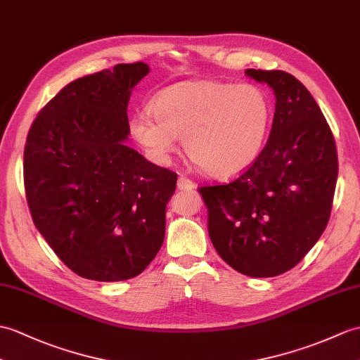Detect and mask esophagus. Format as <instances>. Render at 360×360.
<instances>
[{"label":"esophagus","mask_w":360,"mask_h":360,"mask_svg":"<svg viewBox=\"0 0 360 360\" xmlns=\"http://www.w3.org/2000/svg\"><path fill=\"white\" fill-rule=\"evenodd\" d=\"M195 187H196V184L193 181H190L187 176H179L178 178V188L179 190H191Z\"/></svg>","instance_id":"34e87169"}]
</instances>
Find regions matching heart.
Masks as SVG:
<instances>
[{
  "instance_id": "1",
  "label": "heart",
  "mask_w": 360,
  "mask_h": 360,
  "mask_svg": "<svg viewBox=\"0 0 360 360\" xmlns=\"http://www.w3.org/2000/svg\"><path fill=\"white\" fill-rule=\"evenodd\" d=\"M152 113L130 120V131L158 162H167L182 138L188 158L204 173L231 178L253 165L265 146L270 101L253 84L184 81L150 101Z\"/></svg>"
}]
</instances>
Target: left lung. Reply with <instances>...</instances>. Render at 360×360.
Here are the masks:
<instances>
[{
	"label": "left lung",
	"instance_id": "1",
	"mask_svg": "<svg viewBox=\"0 0 360 360\" xmlns=\"http://www.w3.org/2000/svg\"><path fill=\"white\" fill-rule=\"evenodd\" d=\"M276 96L269 141L256 162L225 186L199 188L208 235L236 271L271 278L293 269L327 227L338 181L330 125L310 91L282 70L247 69Z\"/></svg>",
	"mask_w": 360,
	"mask_h": 360
}]
</instances>
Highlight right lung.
Returning <instances> with one entry per match:
<instances>
[{
  "mask_svg": "<svg viewBox=\"0 0 360 360\" xmlns=\"http://www.w3.org/2000/svg\"><path fill=\"white\" fill-rule=\"evenodd\" d=\"M148 64H118L67 84L33 121L24 184L33 222L81 278H135L165 236L176 173L125 146L131 90Z\"/></svg>",
  "mask_w": 360,
  "mask_h": 360,
  "instance_id": "obj_1",
  "label": "right lung"
}]
</instances>
